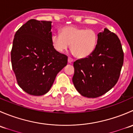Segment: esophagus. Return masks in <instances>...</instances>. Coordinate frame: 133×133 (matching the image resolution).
<instances>
[{
    "mask_svg": "<svg viewBox=\"0 0 133 133\" xmlns=\"http://www.w3.org/2000/svg\"><path fill=\"white\" fill-rule=\"evenodd\" d=\"M73 62V59L71 58V57H68V63H69V64H71V63H72Z\"/></svg>",
    "mask_w": 133,
    "mask_h": 133,
    "instance_id": "obj_1",
    "label": "esophagus"
}]
</instances>
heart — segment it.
Returning <instances> with one entry per match:
<instances>
[{
	"label": "heart",
	"mask_w": 133,
	"mask_h": 133,
	"mask_svg": "<svg viewBox=\"0 0 133 133\" xmlns=\"http://www.w3.org/2000/svg\"><path fill=\"white\" fill-rule=\"evenodd\" d=\"M51 40L53 48L58 53L67 50L71 44V49L76 57L85 58L90 56L96 49L98 35L91 29L65 26L62 28L60 34L52 35Z\"/></svg>",
	"instance_id": "1"
}]
</instances>
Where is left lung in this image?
<instances>
[{
	"label": "left lung",
	"mask_w": 133,
	"mask_h": 133,
	"mask_svg": "<svg viewBox=\"0 0 133 133\" xmlns=\"http://www.w3.org/2000/svg\"><path fill=\"white\" fill-rule=\"evenodd\" d=\"M124 63L121 42L115 33L106 28L98 34L93 53L74 62L73 82L78 92L88 98L106 93L117 83Z\"/></svg>",
	"instance_id": "left-lung-1"
}]
</instances>
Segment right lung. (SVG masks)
Instances as JSON below:
<instances>
[{"instance_id": "add662e5", "label": "right lung", "mask_w": 133, "mask_h": 133, "mask_svg": "<svg viewBox=\"0 0 133 133\" xmlns=\"http://www.w3.org/2000/svg\"><path fill=\"white\" fill-rule=\"evenodd\" d=\"M51 21L31 19L15 35L11 51L12 68L18 85L27 93L41 96L51 88L68 57L51 44Z\"/></svg>"}]
</instances>
